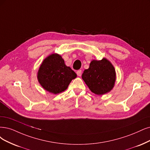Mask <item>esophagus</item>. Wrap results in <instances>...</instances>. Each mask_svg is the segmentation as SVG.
Masks as SVG:
<instances>
[{
    "label": "esophagus",
    "instance_id": "esophagus-1",
    "mask_svg": "<svg viewBox=\"0 0 150 150\" xmlns=\"http://www.w3.org/2000/svg\"><path fill=\"white\" fill-rule=\"evenodd\" d=\"M76 74H77V75H78L79 76H81V74H82V71H81V70H79L78 71H76Z\"/></svg>",
    "mask_w": 150,
    "mask_h": 150
}]
</instances>
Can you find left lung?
I'll list each match as a JSON object with an SVG mask.
<instances>
[{"label": "left lung", "mask_w": 150, "mask_h": 150, "mask_svg": "<svg viewBox=\"0 0 150 150\" xmlns=\"http://www.w3.org/2000/svg\"><path fill=\"white\" fill-rule=\"evenodd\" d=\"M82 79L90 90L98 95L109 92L115 81V71L106 59L91 61L88 69L85 70Z\"/></svg>", "instance_id": "8db88e82"}]
</instances>
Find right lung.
Returning <instances> with one entry per match:
<instances>
[{"label":"right lung","instance_id":"obj_1","mask_svg":"<svg viewBox=\"0 0 150 150\" xmlns=\"http://www.w3.org/2000/svg\"><path fill=\"white\" fill-rule=\"evenodd\" d=\"M76 74L67 67L62 57L53 54L44 59L38 73L41 85L50 93L57 94L65 91Z\"/></svg>","mask_w":150,"mask_h":150}]
</instances>
